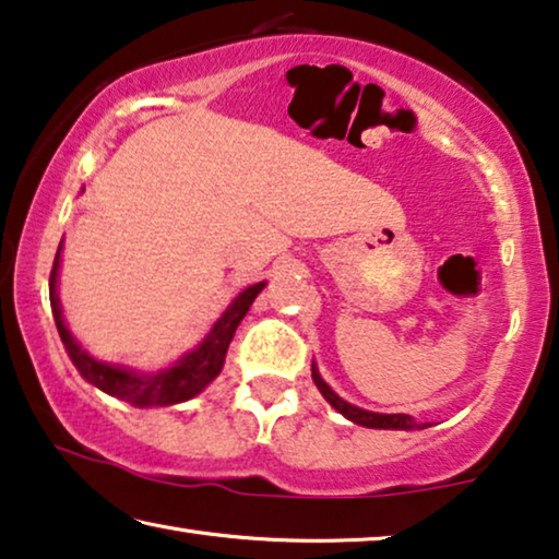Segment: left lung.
<instances>
[{
  "label": "left lung",
  "mask_w": 559,
  "mask_h": 559,
  "mask_svg": "<svg viewBox=\"0 0 559 559\" xmlns=\"http://www.w3.org/2000/svg\"><path fill=\"white\" fill-rule=\"evenodd\" d=\"M312 380H314V385L320 388V393L325 395L330 406L340 411V414L347 416L350 420H355V424L368 426V428H406V431L408 428H418L416 420L408 414H373V411H362L358 406H350V403L340 399L337 393H333V388H330L325 380L318 376V370L314 368H312Z\"/></svg>",
  "instance_id": "8db88e82"
}]
</instances>
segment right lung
Returning <instances> with one entry per match:
<instances>
[{
  "mask_svg": "<svg viewBox=\"0 0 559 559\" xmlns=\"http://www.w3.org/2000/svg\"><path fill=\"white\" fill-rule=\"evenodd\" d=\"M62 249V245H60ZM60 249L55 254L52 272H50V305H52V318L58 325V333L62 337L64 350H68L70 360L75 362V368L83 373L87 383L100 388L108 395L133 403V406H174V403L189 401L193 395L204 391L212 380L219 376L224 366L226 350L234 333H237L241 318H245L249 307H252L254 297L262 293L264 282L260 285L247 287L234 302L226 307V312L216 320V325L209 337L201 343L197 350L183 355L179 362H174L171 368L160 370L156 376H139L133 370H123L116 366H105V362L95 360L87 355L83 347L75 343V337L68 333L60 310V297H58V266H60Z\"/></svg>",
  "mask_w": 559,
  "mask_h": 559,
  "instance_id": "obj_1",
  "label": "right lung"
}]
</instances>
